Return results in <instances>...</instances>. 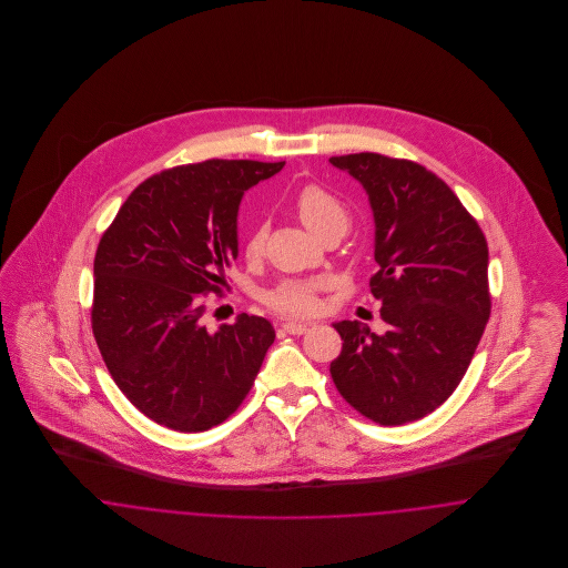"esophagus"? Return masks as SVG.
<instances>
[{"mask_svg": "<svg viewBox=\"0 0 568 568\" xmlns=\"http://www.w3.org/2000/svg\"><path fill=\"white\" fill-rule=\"evenodd\" d=\"M308 327H311V324H302V322H286V324H282V329L288 332V334H304V332H308Z\"/></svg>", "mask_w": 568, "mask_h": 568, "instance_id": "obj_1", "label": "esophagus"}]
</instances>
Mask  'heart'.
<instances>
[{"mask_svg":"<svg viewBox=\"0 0 568 568\" xmlns=\"http://www.w3.org/2000/svg\"><path fill=\"white\" fill-rule=\"evenodd\" d=\"M295 210L302 223L317 236H322L329 230H343L347 227L349 214L345 205L320 183H306L295 194ZM264 244V227L255 225L246 236V253L257 255ZM317 282H297L288 280L277 284L275 288L264 293V304L282 315H308L317 308Z\"/></svg>","mask_w":568,"mask_h":568,"instance_id":"b5f03b06","label":"heart"}]
</instances>
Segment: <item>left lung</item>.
Segmentation results:
<instances>
[{
	"instance_id": "obj_1",
	"label": "left lung",
	"mask_w": 568,
	"mask_h": 568,
	"mask_svg": "<svg viewBox=\"0 0 568 568\" xmlns=\"http://www.w3.org/2000/svg\"><path fill=\"white\" fill-rule=\"evenodd\" d=\"M367 192L385 334L336 322L329 363L338 394L365 417L396 426L448 400L489 317L487 243L455 192L419 163L378 153L329 158Z\"/></svg>"
}]
</instances>
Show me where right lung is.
<instances>
[{"instance_id": "1", "label": "right lung", "mask_w": 568, "mask_h": 568, "mask_svg": "<svg viewBox=\"0 0 568 568\" xmlns=\"http://www.w3.org/2000/svg\"><path fill=\"white\" fill-rule=\"evenodd\" d=\"M284 162L207 160L140 183L100 239L91 327L120 392L153 422L201 433L243 405L271 322L239 315L210 332L205 295L239 257L244 192Z\"/></svg>"}]
</instances>
